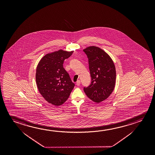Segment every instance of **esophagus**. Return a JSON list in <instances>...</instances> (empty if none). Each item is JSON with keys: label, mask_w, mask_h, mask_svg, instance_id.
I'll return each instance as SVG.
<instances>
[{"label": "esophagus", "mask_w": 155, "mask_h": 155, "mask_svg": "<svg viewBox=\"0 0 155 155\" xmlns=\"http://www.w3.org/2000/svg\"><path fill=\"white\" fill-rule=\"evenodd\" d=\"M80 84H81V81L78 80V81H77L76 83V85L77 86H79V85H80Z\"/></svg>", "instance_id": "34e87169"}]
</instances>
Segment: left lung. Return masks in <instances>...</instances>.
Segmentation results:
<instances>
[{"instance_id":"obj_1","label":"left lung","mask_w":155,"mask_h":155,"mask_svg":"<svg viewBox=\"0 0 155 155\" xmlns=\"http://www.w3.org/2000/svg\"><path fill=\"white\" fill-rule=\"evenodd\" d=\"M88 58L91 83L84 92L92 101L99 103L107 99L114 88L116 72L114 63L107 54L96 46L83 50Z\"/></svg>"}]
</instances>
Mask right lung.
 <instances>
[{"label":"right lung","mask_w":155,"mask_h":155,"mask_svg":"<svg viewBox=\"0 0 155 155\" xmlns=\"http://www.w3.org/2000/svg\"><path fill=\"white\" fill-rule=\"evenodd\" d=\"M73 52L60 50L48 53L41 59L37 67L38 90L47 102L55 106L65 103L75 85L63 68L64 60Z\"/></svg>","instance_id":"1"}]
</instances>
